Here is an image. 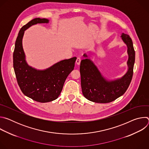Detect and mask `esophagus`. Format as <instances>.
<instances>
[{
  "mask_svg": "<svg viewBox=\"0 0 149 149\" xmlns=\"http://www.w3.org/2000/svg\"><path fill=\"white\" fill-rule=\"evenodd\" d=\"M81 59L79 58V57H78L76 59V63L77 65H79L80 64V62H81Z\"/></svg>",
  "mask_w": 149,
  "mask_h": 149,
  "instance_id": "esophagus-1",
  "label": "esophagus"
}]
</instances>
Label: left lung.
I'll return each mask as SVG.
<instances>
[{"instance_id":"8db88e82","label":"left lung","mask_w":149,"mask_h":149,"mask_svg":"<svg viewBox=\"0 0 149 149\" xmlns=\"http://www.w3.org/2000/svg\"><path fill=\"white\" fill-rule=\"evenodd\" d=\"M121 37L128 47L129 70L121 79L108 81L89 59L81 61L79 71L82 92L87 100L98 103L110 102L123 95L129 88L133 75L135 51L129 35L123 33ZM84 56L87 57L86 54Z\"/></svg>"}]
</instances>
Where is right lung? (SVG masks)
Segmentation results:
<instances>
[{
	"label": "right lung",
	"mask_w": 149,
	"mask_h": 149,
	"mask_svg": "<svg viewBox=\"0 0 149 149\" xmlns=\"http://www.w3.org/2000/svg\"><path fill=\"white\" fill-rule=\"evenodd\" d=\"M48 19L35 18L21 28L15 42L13 68L19 86L26 96L39 102H47L58 98L68 75L74 70L77 58L62 60L44 71H37L25 61L22 47L24 31L31 26L48 23Z\"/></svg>",
	"instance_id": "add662e5"
}]
</instances>
